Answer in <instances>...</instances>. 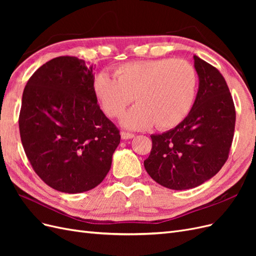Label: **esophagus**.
<instances>
[{
  "mask_svg": "<svg viewBox=\"0 0 256 256\" xmlns=\"http://www.w3.org/2000/svg\"><path fill=\"white\" fill-rule=\"evenodd\" d=\"M120 138H122V140H129V138H134V134H130V132H126V131H122Z\"/></svg>",
  "mask_w": 256,
  "mask_h": 256,
  "instance_id": "obj_1",
  "label": "esophagus"
}]
</instances>
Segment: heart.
Masks as SVG:
<instances>
[{"label":"heart","instance_id":"obj_1","mask_svg":"<svg viewBox=\"0 0 256 256\" xmlns=\"http://www.w3.org/2000/svg\"><path fill=\"white\" fill-rule=\"evenodd\" d=\"M114 74L115 78L99 72L92 90L102 110L112 118L136 100L120 118L126 128L143 130L154 124L160 129L173 128L187 118L194 102L198 76L184 60L129 62L116 67Z\"/></svg>","mask_w":256,"mask_h":256}]
</instances>
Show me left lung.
<instances>
[{
  "label": "left lung",
  "mask_w": 256,
  "mask_h": 256,
  "mask_svg": "<svg viewBox=\"0 0 256 256\" xmlns=\"http://www.w3.org/2000/svg\"><path fill=\"white\" fill-rule=\"evenodd\" d=\"M198 90L191 111L180 124L152 134L145 161L152 180L172 190H187L210 180L226 164L233 142L236 112L219 70L194 56Z\"/></svg>",
  "instance_id": "1"
}]
</instances>
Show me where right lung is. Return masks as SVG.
I'll return each instance as SVG.
<instances>
[{
	"instance_id": "obj_1",
	"label": "right lung",
	"mask_w": 256,
	"mask_h": 256,
	"mask_svg": "<svg viewBox=\"0 0 256 256\" xmlns=\"http://www.w3.org/2000/svg\"><path fill=\"white\" fill-rule=\"evenodd\" d=\"M94 67L60 56L28 81L19 115L21 142L34 171L51 188L81 193L102 182L120 136L97 104Z\"/></svg>"
}]
</instances>
